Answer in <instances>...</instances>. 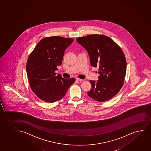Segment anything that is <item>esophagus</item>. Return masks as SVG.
Segmentation results:
<instances>
[{
  "instance_id": "1",
  "label": "esophagus",
  "mask_w": 151,
  "mask_h": 151,
  "mask_svg": "<svg viewBox=\"0 0 151 151\" xmlns=\"http://www.w3.org/2000/svg\"><path fill=\"white\" fill-rule=\"evenodd\" d=\"M76 81H78V82H83V80L80 79V78H76Z\"/></svg>"
}]
</instances>
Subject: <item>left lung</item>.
Here are the masks:
<instances>
[{
  "instance_id": "obj_1",
  "label": "left lung",
  "mask_w": 151,
  "mask_h": 151,
  "mask_svg": "<svg viewBox=\"0 0 151 151\" xmlns=\"http://www.w3.org/2000/svg\"><path fill=\"white\" fill-rule=\"evenodd\" d=\"M88 52L91 66L99 68V80L90 81L92 88L87 94L99 102L109 100L123 87L127 61L123 51L109 37L93 34L76 38Z\"/></svg>"
}]
</instances>
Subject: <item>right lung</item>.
Returning a JSON list of instances; mask_svg holds the SVG:
<instances>
[{
    "label": "right lung",
    "mask_w": 151,
    "mask_h": 151,
    "mask_svg": "<svg viewBox=\"0 0 151 151\" xmlns=\"http://www.w3.org/2000/svg\"><path fill=\"white\" fill-rule=\"evenodd\" d=\"M73 39L62 37H47L42 39L29 54L26 70L29 86L39 99L55 102L64 97L75 78H63L56 75L64 51Z\"/></svg>",
    "instance_id": "obj_1"
}]
</instances>
